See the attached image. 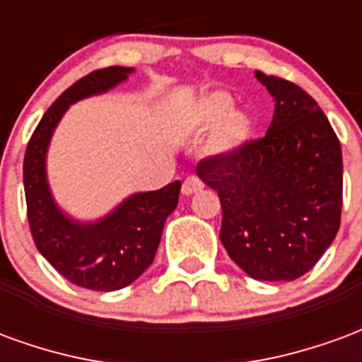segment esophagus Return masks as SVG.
<instances>
[{
    "mask_svg": "<svg viewBox=\"0 0 362 362\" xmlns=\"http://www.w3.org/2000/svg\"><path fill=\"white\" fill-rule=\"evenodd\" d=\"M204 188V182L199 180L197 176H188L184 184H182V194L184 196H192V194H196L199 189Z\"/></svg>",
    "mask_w": 362,
    "mask_h": 362,
    "instance_id": "1",
    "label": "esophagus"
}]
</instances>
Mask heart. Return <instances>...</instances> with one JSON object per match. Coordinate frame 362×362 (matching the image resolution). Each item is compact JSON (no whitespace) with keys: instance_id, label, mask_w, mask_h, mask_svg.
Returning a JSON list of instances; mask_svg holds the SVG:
<instances>
[{"instance_id":"obj_1","label":"heart","mask_w":362,"mask_h":362,"mask_svg":"<svg viewBox=\"0 0 362 362\" xmlns=\"http://www.w3.org/2000/svg\"><path fill=\"white\" fill-rule=\"evenodd\" d=\"M233 96L223 90H215L211 95L204 96L194 110L196 126L204 129L218 126L209 139V149L215 155L235 153L248 143L254 132L250 116L243 110H233Z\"/></svg>"}]
</instances>
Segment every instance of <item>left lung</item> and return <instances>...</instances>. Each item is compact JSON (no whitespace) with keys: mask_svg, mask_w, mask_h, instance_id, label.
Wrapping results in <instances>:
<instances>
[{"mask_svg":"<svg viewBox=\"0 0 362 362\" xmlns=\"http://www.w3.org/2000/svg\"><path fill=\"white\" fill-rule=\"evenodd\" d=\"M275 100L266 137L197 165L219 194V238L259 281H293L316 266L341 221V145L326 114L295 83L256 71Z\"/></svg>","mask_w":362,"mask_h":362,"instance_id":"left-lung-1","label":"left lung"}]
</instances>
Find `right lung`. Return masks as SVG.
<instances>
[{"mask_svg":"<svg viewBox=\"0 0 362 362\" xmlns=\"http://www.w3.org/2000/svg\"><path fill=\"white\" fill-rule=\"evenodd\" d=\"M132 74L134 67L112 66L74 83L46 110L25 153L23 182L36 248L67 281L90 291L127 287L153 264L163 227L180 196L182 184L176 180L155 192L126 197L96 221L69 217L52 196L46 155L59 119L71 104L114 89Z\"/></svg>","mask_w":362,"mask_h":362,"instance_id":"add662e5","label":"right lung"}]
</instances>
